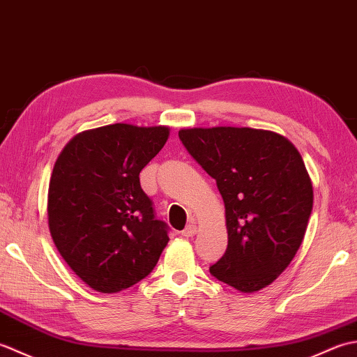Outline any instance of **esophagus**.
Segmentation results:
<instances>
[{
  "instance_id": "obj_1",
  "label": "esophagus",
  "mask_w": 357,
  "mask_h": 357,
  "mask_svg": "<svg viewBox=\"0 0 357 357\" xmlns=\"http://www.w3.org/2000/svg\"><path fill=\"white\" fill-rule=\"evenodd\" d=\"M196 231H198V230H196V225L195 224H188L185 229L181 231V234H183L184 238H193L195 234H196Z\"/></svg>"
}]
</instances>
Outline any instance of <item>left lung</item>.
I'll list each match as a JSON object with an SVG mask.
<instances>
[{
    "label": "left lung",
    "mask_w": 357,
    "mask_h": 357,
    "mask_svg": "<svg viewBox=\"0 0 357 357\" xmlns=\"http://www.w3.org/2000/svg\"><path fill=\"white\" fill-rule=\"evenodd\" d=\"M179 139L216 181L229 245L210 273L239 291L270 285L298 252L313 210V185L293 144L248 127L184 128Z\"/></svg>",
    "instance_id": "8db88e82"
}]
</instances>
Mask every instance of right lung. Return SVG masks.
I'll list each match as a JSON object with an SVG mask.
<instances>
[{
	"label": "right lung",
	"instance_id": "add662e5",
	"mask_svg": "<svg viewBox=\"0 0 357 357\" xmlns=\"http://www.w3.org/2000/svg\"><path fill=\"white\" fill-rule=\"evenodd\" d=\"M169 127L113 124L82 132L58 156L49 185V229L69 267L101 293L147 278L169 242L139 173Z\"/></svg>",
	"mask_w": 357,
	"mask_h": 357
}]
</instances>
